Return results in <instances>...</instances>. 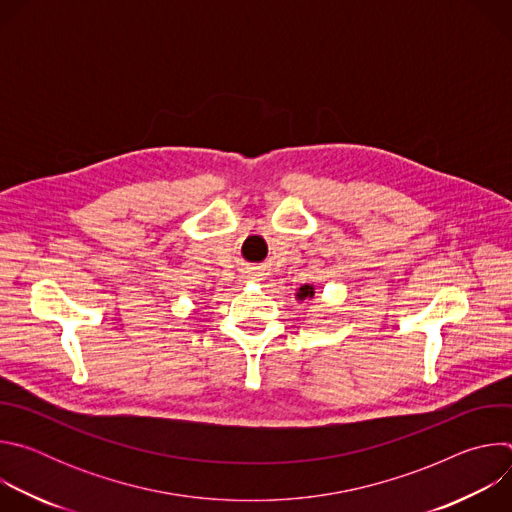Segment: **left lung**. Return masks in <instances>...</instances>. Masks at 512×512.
I'll use <instances>...</instances> for the list:
<instances>
[{
    "instance_id": "left-lung-1",
    "label": "left lung",
    "mask_w": 512,
    "mask_h": 512,
    "mask_svg": "<svg viewBox=\"0 0 512 512\" xmlns=\"http://www.w3.org/2000/svg\"><path fill=\"white\" fill-rule=\"evenodd\" d=\"M314 294H316V289H314V285H302L298 291H296V298L300 300V302H304V300H312L314 298Z\"/></svg>"
}]
</instances>
